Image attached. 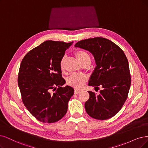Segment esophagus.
<instances>
[{"label":"esophagus","instance_id":"34e87169","mask_svg":"<svg viewBox=\"0 0 148 148\" xmlns=\"http://www.w3.org/2000/svg\"><path fill=\"white\" fill-rule=\"evenodd\" d=\"M80 90H77V89H75V90H74V94H75V95H77V94H79V92H80Z\"/></svg>","mask_w":148,"mask_h":148}]
</instances>
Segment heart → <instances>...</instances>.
I'll use <instances>...</instances> for the list:
<instances>
[{"label":"heart","mask_w":148,"mask_h":148,"mask_svg":"<svg viewBox=\"0 0 148 148\" xmlns=\"http://www.w3.org/2000/svg\"><path fill=\"white\" fill-rule=\"evenodd\" d=\"M75 56L77 57L80 64H82L86 62H90V57L86 52L80 50L75 52ZM65 60V57H63L60 61V68L63 69V64ZM87 80L85 75L78 74H73L66 79V83L68 85L74 87V88L80 89L84 86L85 83Z\"/></svg>","instance_id":"obj_1"}]
</instances>
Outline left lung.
<instances>
[{
	"label": "left lung",
	"instance_id": "8db88e82",
	"mask_svg": "<svg viewBox=\"0 0 148 148\" xmlns=\"http://www.w3.org/2000/svg\"><path fill=\"white\" fill-rule=\"evenodd\" d=\"M90 52L94 57L96 67L91 74L88 85L98 88L99 95L91 91L85 103L86 113L96 119L113 117L121 109L127 99L130 87L128 60L122 49L112 41L102 37L82 40L75 45Z\"/></svg>",
	"mask_w": 148,
	"mask_h": 148
}]
</instances>
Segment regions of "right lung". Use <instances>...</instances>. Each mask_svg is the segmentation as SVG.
Returning a JSON list of instances; mask_svg holds the SVG:
<instances>
[{
    "mask_svg": "<svg viewBox=\"0 0 148 148\" xmlns=\"http://www.w3.org/2000/svg\"><path fill=\"white\" fill-rule=\"evenodd\" d=\"M73 43L46 41L22 60L18 80L22 99L29 112L41 122H57L67 112L74 90L68 85L62 87L66 81L62 76L60 61Z\"/></svg>",
    "mask_w": 148,
    "mask_h": 148,
    "instance_id": "1",
    "label": "right lung"
}]
</instances>
